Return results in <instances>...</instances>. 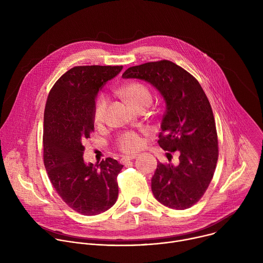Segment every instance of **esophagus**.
Masks as SVG:
<instances>
[{
  "mask_svg": "<svg viewBox=\"0 0 263 263\" xmlns=\"http://www.w3.org/2000/svg\"><path fill=\"white\" fill-rule=\"evenodd\" d=\"M135 158H136L135 155H132V156H124V157L121 159V162H122V163H126V162H128V161H130V160H133V159H135Z\"/></svg>",
  "mask_w": 263,
  "mask_h": 263,
  "instance_id": "esophagus-1",
  "label": "esophagus"
}]
</instances>
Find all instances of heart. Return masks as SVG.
I'll list each match as a JSON object with an SVG mask.
<instances>
[{"instance_id": "1", "label": "heart", "mask_w": 263, "mask_h": 263, "mask_svg": "<svg viewBox=\"0 0 263 263\" xmlns=\"http://www.w3.org/2000/svg\"><path fill=\"white\" fill-rule=\"evenodd\" d=\"M120 95L135 109L147 107L152 102V93L149 89L140 82H132L120 89ZM108 99L104 95H100L93 107V121L97 125L104 123L106 119V111ZM143 140L141 136L135 132H126L122 134L117 142L120 151L126 154H133L141 148Z\"/></svg>"}]
</instances>
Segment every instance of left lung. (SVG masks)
Listing matches in <instances>:
<instances>
[{
	"instance_id": "1",
	"label": "left lung",
	"mask_w": 263,
	"mask_h": 263,
	"mask_svg": "<svg viewBox=\"0 0 263 263\" xmlns=\"http://www.w3.org/2000/svg\"><path fill=\"white\" fill-rule=\"evenodd\" d=\"M124 79H139L153 85L165 102L159 145L178 151L179 163L157 162L152 192L162 205L183 210L195 205L212 180L218 144L210 103L198 80L168 60L129 67Z\"/></svg>"
}]
</instances>
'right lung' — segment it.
Returning a JSON list of instances; mask_svg holds the SVG:
<instances>
[{"instance_id":"add662e5","label":"right lung","mask_w":263,"mask_h":263,"mask_svg":"<svg viewBox=\"0 0 263 263\" xmlns=\"http://www.w3.org/2000/svg\"><path fill=\"white\" fill-rule=\"evenodd\" d=\"M122 65L74 66L50 90L44 116V162L49 179L65 204L83 215H97L114 206L123 166L106 158L86 164L83 142L95 129L93 107L104 84Z\"/></svg>"}]
</instances>
